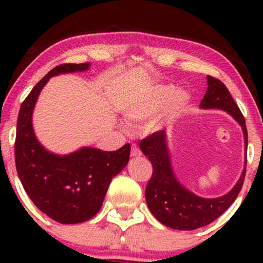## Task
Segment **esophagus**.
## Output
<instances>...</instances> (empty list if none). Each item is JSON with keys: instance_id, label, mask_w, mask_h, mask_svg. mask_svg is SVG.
Returning <instances> with one entry per match:
<instances>
[{"instance_id": "obj_1", "label": "esophagus", "mask_w": 263, "mask_h": 263, "mask_svg": "<svg viewBox=\"0 0 263 263\" xmlns=\"http://www.w3.org/2000/svg\"><path fill=\"white\" fill-rule=\"evenodd\" d=\"M142 153H141V149L138 148V146L136 143H132V146H131V156L132 157H138V156H141Z\"/></svg>"}]
</instances>
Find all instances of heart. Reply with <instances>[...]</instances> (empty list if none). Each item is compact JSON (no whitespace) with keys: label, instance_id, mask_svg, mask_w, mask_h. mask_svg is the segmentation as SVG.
Returning a JSON list of instances; mask_svg holds the SVG:
<instances>
[{"label":"heart","instance_id":"obj_1","mask_svg":"<svg viewBox=\"0 0 263 263\" xmlns=\"http://www.w3.org/2000/svg\"><path fill=\"white\" fill-rule=\"evenodd\" d=\"M168 105V117H176L188 105V95L178 92L173 85H158L149 91L127 99L123 106V116L131 122H143L156 117Z\"/></svg>","mask_w":263,"mask_h":263}]
</instances>
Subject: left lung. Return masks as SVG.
Segmentation results:
<instances>
[{"label": "left lung", "mask_w": 263, "mask_h": 263, "mask_svg": "<svg viewBox=\"0 0 263 263\" xmlns=\"http://www.w3.org/2000/svg\"><path fill=\"white\" fill-rule=\"evenodd\" d=\"M208 89L201 108H219L230 114L242 127L247 151L245 117L229 92L228 87L216 78L208 75ZM140 148L152 163L153 173L146 188V201L151 213L163 225L177 230H195L209 225L229 209L237 198L245 180L246 167L236 185L220 198L205 199L195 195L178 182L172 168L167 136L158 131L140 142ZM246 165V162H245Z\"/></svg>", "instance_id": "left-lung-1"}]
</instances>
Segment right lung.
<instances>
[{
	"instance_id": "right-lung-1",
	"label": "right lung",
	"mask_w": 263,
	"mask_h": 263,
	"mask_svg": "<svg viewBox=\"0 0 263 263\" xmlns=\"http://www.w3.org/2000/svg\"><path fill=\"white\" fill-rule=\"evenodd\" d=\"M90 63L62 64L32 89L18 114L14 158L27 195L45 215L62 224H78L100 210L115 176L128 163L131 146L112 152L84 147L66 156L54 155L39 143L32 126L35 102L49 78L87 70Z\"/></svg>"
}]
</instances>
